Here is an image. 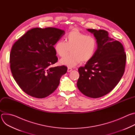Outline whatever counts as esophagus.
<instances>
[{
  "mask_svg": "<svg viewBox=\"0 0 135 135\" xmlns=\"http://www.w3.org/2000/svg\"><path fill=\"white\" fill-rule=\"evenodd\" d=\"M73 70V69L72 68H70V67H68V69H67V71L68 72H70L71 71H72Z\"/></svg>",
  "mask_w": 135,
  "mask_h": 135,
  "instance_id": "1",
  "label": "esophagus"
}]
</instances>
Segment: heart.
Instances as JSON below:
<instances>
[{"label": "heart", "mask_w": 135, "mask_h": 135, "mask_svg": "<svg viewBox=\"0 0 135 135\" xmlns=\"http://www.w3.org/2000/svg\"><path fill=\"white\" fill-rule=\"evenodd\" d=\"M97 47L95 38L91 35L73 30L65 36V41H57L54 46L55 53L60 57L65 56L71 49V53L62 58L61 64L71 68L76 66L81 61L86 62L94 56Z\"/></svg>", "instance_id": "obj_1"}]
</instances>
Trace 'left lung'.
I'll use <instances>...</instances> for the list:
<instances>
[{
    "label": "left lung",
    "instance_id": "left-lung-1",
    "mask_svg": "<svg viewBox=\"0 0 135 135\" xmlns=\"http://www.w3.org/2000/svg\"><path fill=\"white\" fill-rule=\"evenodd\" d=\"M97 43L92 58L78 71L79 90L89 97L97 98L107 94L116 86L124 74L126 54L122 44L108 36L104 30L88 29Z\"/></svg>",
    "mask_w": 135,
    "mask_h": 135
}]
</instances>
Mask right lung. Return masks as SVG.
I'll return each mask as SVG.
<instances>
[{"instance_id":"right-lung-1","label":"right lung","mask_w":135,"mask_h":135,"mask_svg":"<svg viewBox=\"0 0 135 135\" xmlns=\"http://www.w3.org/2000/svg\"><path fill=\"white\" fill-rule=\"evenodd\" d=\"M65 33L64 30L52 27L32 28L13 44L9 57L11 72L28 95L43 98L58 86L67 67H51L58 59L53 45Z\"/></svg>"}]
</instances>
